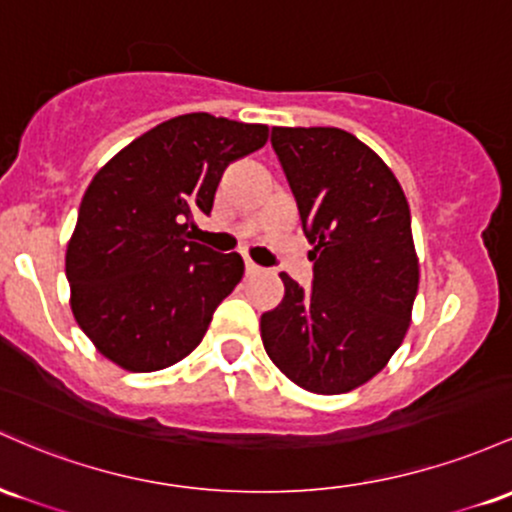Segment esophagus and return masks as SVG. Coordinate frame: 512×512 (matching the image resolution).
Returning <instances> with one entry per match:
<instances>
[{"label": "esophagus", "instance_id": "1", "mask_svg": "<svg viewBox=\"0 0 512 512\" xmlns=\"http://www.w3.org/2000/svg\"><path fill=\"white\" fill-rule=\"evenodd\" d=\"M244 268H246V275H254V273L261 271V268H258L256 263L251 261V258H244Z\"/></svg>", "mask_w": 512, "mask_h": 512}]
</instances>
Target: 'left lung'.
<instances>
[{"label": "left lung", "mask_w": 512, "mask_h": 512, "mask_svg": "<svg viewBox=\"0 0 512 512\" xmlns=\"http://www.w3.org/2000/svg\"><path fill=\"white\" fill-rule=\"evenodd\" d=\"M271 145L314 261L312 285L280 273L285 297L261 314L268 358L317 394L377 375L404 341L418 292L411 212L389 166L338 128H273Z\"/></svg>", "instance_id": "1"}]
</instances>
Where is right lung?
Returning <instances> with one entry per match:
<instances>
[{
  "instance_id": "obj_1",
  "label": "right lung",
  "mask_w": 512,
  "mask_h": 512,
  "mask_svg": "<svg viewBox=\"0 0 512 512\" xmlns=\"http://www.w3.org/2000/svg\"><path fill=\"white\" fill-rule=\"evenodd\" d=\"M266 125L188 113L120 149L86 188L65 271L72 312L130 372L179 363L244 275L239 254L193 241L232 162L266 145Z\"/></svg>"
}]
</instances>
